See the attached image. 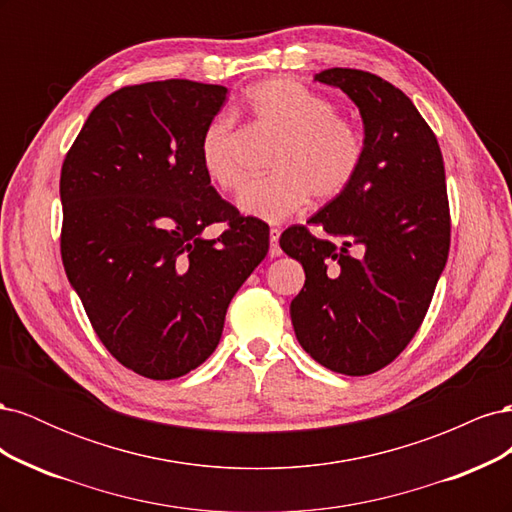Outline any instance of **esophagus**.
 <instances>
[{
	"label": "esophagus",
	"instance_id": "34e87169",
	"mask_svg": "<svg viewBox=\"0 0 512 512\" xmlns=\"http://www.w3.org/2000/svg\"><path fill=\"white\" fill-rule=\"evenodd\" d=\"M280 235H282L280 228H271V230H269V239H271L269 254H271V258H275V256H280V254H282V250H280V243H277V241H280Z\"/></svg>",
	"mask_w": 512,
	"mask_h": 512
}]
</instances>
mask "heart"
I'll use <instances>...</instances> for the list:
<instances>
[{
	"label": "heart",
	"mask_w": 512,
	"mask_h": 512,
	"mask_svg": "<svg viewBox=\"0 0 512 512\" xmlns=\"http://www.w3.org/2000/svg\"><path fill=\"white\" fill-rule=\"evenodd\" d=\"M252 115L282 134L269 166L273 173L247 181L237 207L252 218L277 224L299 211L309 194L331 200L344 194L363 162V141L352 123L337 115L331 100L292 79H269L247 89ZM198 162L220 190L241 181L239 136L226 113L207 121L198 141Z\"/></svg>",
	"instance_id": "obj_1"
}]
</instances>
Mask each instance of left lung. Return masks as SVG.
<instances>
[{"label":"left lung","mask_w":512,"mask_h":512,"mask_svg":"<svg viewBox=\"0 0 512 512\" xmlns=\"http://www.w3.org/2000/svg\"><path fill=\"white\" fill-rule=\"evenodd\" d=\"M314 81L342 89L359 108L363 162L350 188L307 220L327 237L305 226L282 232L280 247L305 271L290 318L314 361L367 376L410 344L444 271V162L427 121L395 85L352 68L324 70Z\"/></svg>","instance_id":"8db88e82"}]
</instances>
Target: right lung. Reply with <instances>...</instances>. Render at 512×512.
<instances>
[{
	"label": "right lung",
	"instance_id": "add662e5",
	"mask_svg": "<svg viewBox=\"0 0 512 512\" xmlns=\"http://www.w3.org/2000/svg\"><path fill=\"white\" fill-rule=\"evenodd\" d=\"M228 89L123 87L89 113L61 166V260L115 359L173 380L218 348L226 309L269 252V226L215 192L198 141ZM229 228L218 240L202 230Z\"/></svg>",
	"mask_w": 512,
	"mask_h": 512
}]
</instances>
